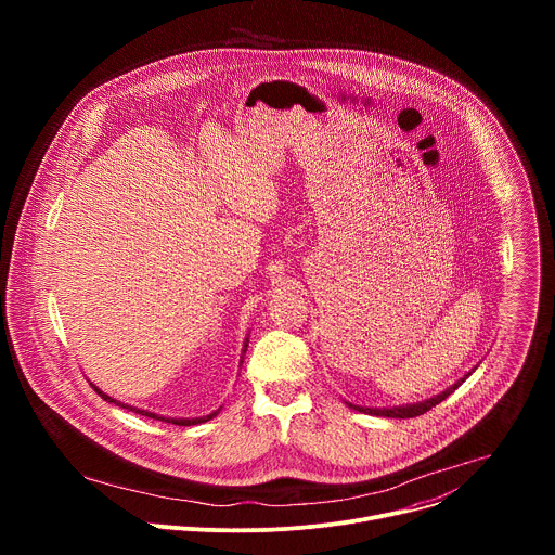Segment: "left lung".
Listing matches in <instances>:
<instances>
[{
  "instance_id": "obj_1",
  "label": "left lung",
  "mask_w": 555,
  "mask_h": 555,
  "mask_svg": "<svg viewBox=\"0 0 555 555\" xmlns=\"http://www.w3.org/2000/svg\"><path fill=\"white\" fill-rule=\"evenodd\" d=\"M477 369V366H474ZM472 369V371H474ZM472 371L469 373H465L461 379H456L452 386H448L446 390H441L439 395H435V398H430V400H424V402H417V404H404V406H386V409H371V406H358V404H351V402H345L349 409H353V411H358V413H366V415H375V417H392V420H409V417H417V415H424L426 411H430L433 406H437L439 402H443L450 392H454L469 375H472Z\"/></svg>"
}]
</instances>
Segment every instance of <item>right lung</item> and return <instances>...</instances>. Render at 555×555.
Segmentation results:
<instances>
[{"mask_svg": "<svg viewBox=\"0 0 555 555\" xmlns=\"http://www.w3.org/2000/svg\"><path fill=\"white\" fill-rule=\"evenodd\" d=\"M246 349H248V338H246V343H244V351H242V360H240V364H244V353H246ZM92 384V382H90ZM92 388L101 395V398L105 400V402H109V404H116V406H120V409H127V411H133V413H138V415H144V417H151V420H160V422H169V424H176V426H197V424H204V422H208V420H212V417H217L219 415V411H221V406L217 409V411H212L210 415H204V417H165V415H157V413H151V411H144V409H135V406H129V404H125V402H118V400H114V398H109L107 392H103L96 384H92Z\"/></svg>", "mask_w": 555, "mask_h": 555, "instance_id": "1", "label": "right lung"}]
</instances>
